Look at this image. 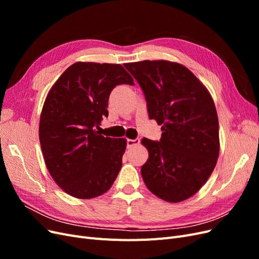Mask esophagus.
<instances>
[{
    "mask_svg": "<svg viewBox=\"0 0 259 259\" xmlns=\"http://www.w3.org/2000/svg\"><path fill=\"white\" fill-rule=\"evenodd\" d=\"M139 138H136V139H127L126 140V147L127 148H132L133 146H136L139 144Z\"/></svg>",
    "mask_w": 259,
    "mask_h": 259,
    "instance_id": "34e87169",
    "label": "esophagus"
}]
</instances>
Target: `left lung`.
<instances>
[{"mask_svg": "<svg viewBox=\"0 0 259 259\" xmlns=\"http://www.w3.org/2000/svg\"><path fill=\"white\" fill-rule=\"evenodd\" d=\"M124 67L144 92L149 117L162 125L159 142L142 140L149 152L140 169L144 182L162 200H187L206 183L218 159L214 101L197 76L176 62L144 60Z\"/></svg>", "mask_w": 259, "mask_h": 259, "instance_id": "1", "label": "left lung"}]
</instances>
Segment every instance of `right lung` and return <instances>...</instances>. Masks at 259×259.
<instances>
[{
  "label": "right lung",
  "mask_w": 259,
  "mask_h": 259,
  "mask_svg": "<svg viewBox=\"0 0 259 259\" xmlns=\"http://www.w3.org/2000/svg\"><path fill=\"white\" fill-rule=\"evenodd\" d=\"M120 84L134 85L121 65L75 62L46 97L38 128L45 164L56 184L74 198L105 193L122 167L126 140L99 133L109 96Z\"/></svg>",
  "instance_id": "add662e5"
}]
</instances>
